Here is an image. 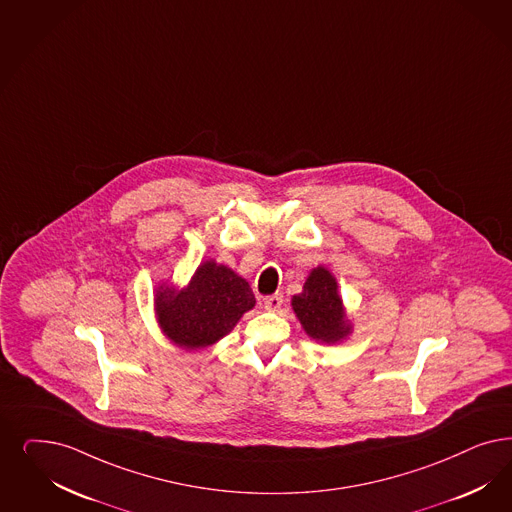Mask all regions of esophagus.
<instances>
[{
    "label": "esophagus",
    "mask_w": 512,
    "mask_h": 512,
    "mask_svg": "<svg viewBox=\"0 0 512 512\" xmlns=\"http://www.w3.org/2000/svg\"><path fill=\"white\" fill-rule=\"evenodd\" d=\"M283 295H270L265 299V308L268 312H278L282 308Z\"/></svg>",
    "instance_id": "esophagus-1"
}]
</instances>
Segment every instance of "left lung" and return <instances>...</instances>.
Masks as SVG:
<instances>
[{"label": "left lung", "mask_w": 512, "mask_h": 512, "mask_svg": "<svg viewBox=\"0 0 512 512\" xmlns=\"http://www.w3.org/2000/svg\"><path fill=\"white\" fill-rule=\"evenodd\" d=\"M291 306L306 335L318 342L336 344L352 333V323L346 318L338 295L336 278L325 266L310 272L302 293L291 299Z\"/></svg>", "instance_id": "left-lung-1"}]
</instances>
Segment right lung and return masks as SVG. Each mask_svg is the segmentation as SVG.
<instances>
[{
	"label": "right lung",
	"mask_w": 512,
	"mask_h": 512,
	"mask_svg": "<svg viewBox=\"0 0 512 512\" xmlns=\"http://www.w3.org/2000/svg\"><path fill=\"white\" fill-rule=\"evenodd\" d=\"M253 306L255 297L249 283L215 261L198 266L187 287L160 285L155 293L162 333L187 352L208 348L229 335Z\"/></svg>",
	"instance_id": "1"
}]
</instances>
